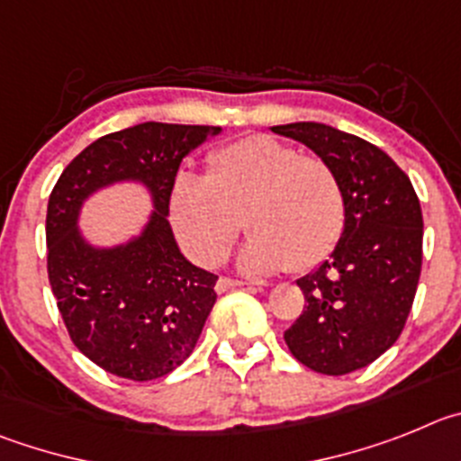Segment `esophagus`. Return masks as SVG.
Instances as JSON below:
<instances>
[{
    "instance_id": "esophagus-1",
    "label": "esophagus",
    "mask_w": 461,
    "mask_h": 461,
    "mask_svg": "<svg viewBox=\"0 0 461 461\" xmlns=\"http://www.w3.org/2000/svg\"><path fill=\"white\" fill-rule=\"evenodd\" d=\"M243 285H248V282L234 280V277H221V280L215 282V289H218V292H227V289L243 287Z\"/></svg>"
}]
</instances>
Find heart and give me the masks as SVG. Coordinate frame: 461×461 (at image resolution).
<instances>
[{"label":"heart","instance_id":"b5f03b06","mask_svg":"<svg viewBox=\"0 0 461 461\" xmlns=\"http://www.w3.org/2000/svg\"><path fill=\"white\" fill-rule=\"evenodd\" d=\"M174 230L200 264H218L240 230L248 271H308L338 246L347 202L329 160L301 153L271 135H250L206 160V179L184 172L174 179Z\"/></svg>","mask_w":461,"mask_h":461}]
</instances>
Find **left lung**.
I'll use <instances>...</instances> for the list:
<instances>
[{
  "label": "left lung",
  "mask_w": 461,
  "mask_h": 461,
  "mask_svg": "<svg viewBox=\"0 0 461 461\" xmlns=\"http://www.w3.org/2000/svg\"><path fill=\"white\" fill-rule=\"evenodd\" d=\"M271 131L312 149L342 181V236L296 282L305 305L285 342L310 370L349 375L391 349L411 312L422 267L420 202L395 160L356 135L314 122Z\"/></svg>",
  "instance_id": "8db88e82"
}]
</instances>
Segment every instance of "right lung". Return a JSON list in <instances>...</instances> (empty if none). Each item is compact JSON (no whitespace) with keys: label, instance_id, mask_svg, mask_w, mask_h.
Returning a JSON list of instances; mask_svg holds the SVG:
<instances>
[{"label":"right lung","instance_id":"add662e5","mask_svg":"<svg viewBox=\"0 0 461 461\" xmlns=\"http://www.w3.org/2000/svg\"><path fill=\"white\" fill-rule=\"evenodd\" d=\"M221 132V126L158 122L110 132L77 153L50 193V287L73 344L110 375L160 379L176 370L200 339L218 276L181 255L167 215L181 160ZM122 180L149 190V222L122 247H91L77 230L81 204Z\"/></svg>","mask_w":461,"mask_h":461}]
</instances>
